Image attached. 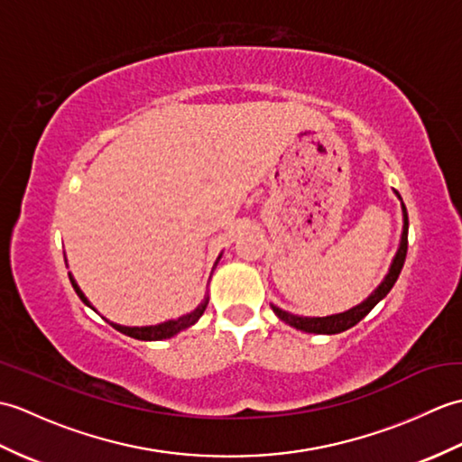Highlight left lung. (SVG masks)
I'll return each mask as SVG.
<instances>
[{"instance_id":"8db88e82","label":"left lung","mask_w":462,"mask_h":462,"mask_svg":"<svg viewBox=\"0 0 462 462\" xmlns=\"http://www.w3.org/2000/svg\"><path fill=\"white\" fill-rule=\"evenodd\" d=\"M399 196V194H397ZM401 199V196H399ZM403 236H401V246L395 254V260L393 263H391L389 268V273L385 276V280L381 282V286L371 293V296L359 303V306L351 308L349 311H343V313H336V316H328V318H300V316H291V313L283 311L276 306H272V310L276 311V316L290 323V326H293L296 329H301V331H308V333H328V336H333V333H341L346 331L349 328L356 326V323H359L363 318L367 316V313L377 306V303L387 296V293L391 291V288L395 286V282L399 278L401 270H403V263H405V258H407V234H409V216H407V208L403 204Z\"/></svg>"}]
</instances>
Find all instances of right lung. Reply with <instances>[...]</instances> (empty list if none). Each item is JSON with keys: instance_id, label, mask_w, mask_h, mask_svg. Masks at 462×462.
<instances>
[{"instance_id": "1", "label": "right lung", "mask_w": 462, "mask_h": 462, "mask_svg": "<svg viewBox=\"0 0 462 462\" xmlns=\"http://www.w3.org/2000/svg\"><path fill=\"white\" fill-rule=\"evenodd\" d=\"M69 280H71L73 288L77 291V296H79L83 300V303H87V306H91L89 301H87V298L83 296V291L79 290V286H77L75 280L69 276ZM206 306H208V298H204V301L200 303L199 308H196L194 311L186 313V316L179 318V319H171V321H164V323H159V326H151V328H125V326H116V323H111V326L116 329L125 333V336L129 337H134V339H143V341H161V339H169L172 336H176V333L190 328L192 323L199 321V318L204 313Z\"/></svg>"}]
</instances>
